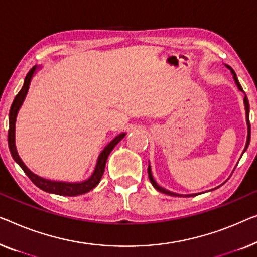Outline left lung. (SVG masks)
Returning a JSON list of instances; mask_svg holds the SVG:
<instances>
[{
    "label": "left lung",
    "mask_w": 257,
    "mask_h": 257,
    "mask_svg": "<svg viewBox=\"0 0 257 257\" xmlns=\"http://www.w3.org/2000/svg\"><path fill=\"white\" fill-rule=\"evenodd\" d=\"M227 67H228V68L230 69V72H232V74H233L234 81H235V83H236V85H237V88H239L241 91H243L242 87H241V84L239 83V80H237L235 72H234V70H233L232 68H230L229 66H227ZM243 101H244V106H246V117H247V124H248V138H247V144H246V147H244V150H243V152H244V151L247 150V147H248V145H249V141H250V121H249V102H248L247 96H244ZM147 172H148V177H150L151 183L153 184V187L156 189V190H159L160 192H163V193H166V195H169V196H180V195H178V193L170 192V191H168V190H166V189H163V188H161V187H159V185L156 184V182L154 181L153 176H152V173H151V167H150V166H148ZM189 196H192V195H189Z\"/></svg>",
    "instance_id": "obj_1"
}]
</instances>
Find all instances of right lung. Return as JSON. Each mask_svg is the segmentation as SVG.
Here are the masks:
<instances>
[{
	"label": "right lung",
	"instance_id": "add662e5",
	"mask_svg": "<svg viewBox=\"0 0 257 257\" xmlns=\"http://www.w3.org/2000/svg\"><path fill=\"white\" fill-rule=\"evenodd\" d=\"M36 70V66L32 67L31 69L29 70L24 80L23 88L21 89V91L18 92L15 97L13 104H11L10 112H9V131H8V144H9V150L11 156H13L15 161H16L22 169L24 170V173L28 175V177L33 182V184H36L37 187L42 190L50 192V193H55V195H61V196H77V195H83V193L90 191L91 189H94L96 185L99 183L101 181L102 175L104 173V168H105V163L107 160V156L111 153V151L113 150V147L119 143V141L125 137V133H121V135L117 136L114 139L111 141V143L107 145V146L104 148L103 152L98 156L97 165H96V168L92 173L91 177L88 178L87 181L81 182V183H64V182H52L44 180V178L37 176V175L30 172L28 167L24 165L23 161H22L20 156L17 154L16 146H15V122H16V117L17 112L20 110V107L23 103L25 96L28 94L30 81H31V77Z\"/></svg>",
	"mask_w": 257,
	"mask_h": 257
}]
</instances>
